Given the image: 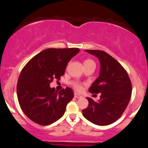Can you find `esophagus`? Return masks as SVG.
<instances>
[{
    "label": "esophagus",
    "instance_id": "obj_1",
    "mask_svg": "<svg viewBox=\"0 0 148 148\" xmlns=\"http://www.w3.org/2000/svg\"><path fill=\"white\" fill-rule=\"evenodd\" d=\"M74 97H75L76 98H81V97H82V96H81V95L78 94V93H74Z\"/></svg>",
    "mask_w": 148,
    "mask_h": 148
}]
</instances>
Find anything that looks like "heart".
<instances>
[{"mask_svg":"<svg viewBox=\"0 0 148 148\" xmlns=\"http://www.w3.org/2000/svg\"><path fill=\"white\" fill-rule=\"evenodd\" d=\"M84 64L85 66V65H89V64H95V63L94 61H93L92 60H91V59H86V60H84ZM74 87L76 90H79V91L81 90V89H82V86H81V84H79V83H78V82L74 83Z\"/></svg>","mask_w":148,"mask_h":148,"instance_id":"heart-1","label":"heart"}]
</instances>
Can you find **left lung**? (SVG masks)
Returning a JSON list of instances; mask_svg holds the SVG:
<instances>
[{
  "label": "left lung",
  "mask_w": 148,
  "mask_h": 148,
  "mask_svg": "<svg viewBox=\"0 0 148 148\" xmlns=\"http://www.w3.org/2000/svg\"><path fill=\"white\" fill-rule=\"evenodd\" d=\"M100 62L99 77L89 88L91 93H101L99 101L87 97L88 106L82 111L84 116L100 126L113 123L123 115L132 96V83L127 71L106 52L86 50Z\"/></svg>",
  "instance_id": "obj_1"
}]
</instances>
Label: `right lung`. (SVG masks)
<instances>
[{
  "label": "right lung",
  "mask_w": 148,
  "mask_h": 148,
  "mask_svg": "<svg viewBox=\"0 0 148 148\" xmlns=\"http://www.w3.org/2000/svg\"><path fill=\"white\" fill-rule=\"evenodd\" d=\"M78 48L47 49L25 65L18 77L16 93L20 107L34 123L49 125L59 120L74 92L67 87L60 92L50 87L53 79L60 80L69 60L79 52Z\"/></svg>",
  "instance_id": "obj_1"
}]
</instances>
